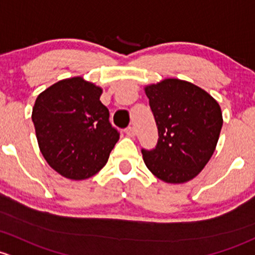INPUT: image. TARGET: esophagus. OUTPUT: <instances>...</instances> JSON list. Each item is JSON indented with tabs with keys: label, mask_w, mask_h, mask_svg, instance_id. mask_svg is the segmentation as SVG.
<instances>
[{
	"label": "esophagus",
	"mask_w": 255,
	"mask_h": 255,
	"mask_svg": "<svg viewBox=\"0 0 255 255\" xmlns=\"http://www.w3.org/2000/svg\"><path fill=\"white\" fill-rule=\"evenodd\" d=\"M125 133H127L128 137H133V136H135V128L132 127H128L125 128Z\"/></svg>",
	"instance_id": "obj_1"
}]
</instances>
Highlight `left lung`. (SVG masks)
<instances>
[{
  "label": "left lung",
  "mask_w": 255,
  "mask_h": 255,
  "mask_svg": "<svg viewBox=\"0 0 255 255\" xmlns=\"http://www.w3.org/2000/svg\"><path fill=\"white\" fill-rule=\"evenodd\" d=\"M158 128L156 148L142 149L143 162L158 179L183 184L194 179L214 154L221 132V107L188 81L166 78L145 86Z\"/></svg>",
  "instance_id": "8db88e82"
}]
</instances>
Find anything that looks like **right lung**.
Listing matches in <instances>:
<instances>
[{
  "label": "right lung",
  "mask_w": 255,
  "mask_h": 255,
  "mask_svg": "<svg viewBox=\"0 0 255 255\" xmlns=\"http://www.w3.org/2000/svg\"><path fill=\"white\" fill-rule=\"evenodd\" d=\"M103 89L77 77L65 78L41 92L31 120L39 149L55 172L72 180L93 177L107 164L119 140L101 98Z\"/></svg>",
  "instance_id": "right-lung-1"
}]
</instances>
